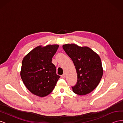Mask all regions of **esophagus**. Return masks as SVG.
Returning <instances> with one entry per match:
<instances>
[{
	"label": "esophagus",
	"instance_id": "1",
	"mask_svg": "<svg viewBox=\"0 0 123 123\" xmlns=\"http://www.w3.org/2000/svg\"><path fill=\"white\" fill-rule=\"evenodd\" d=\"M61 77H62V79H65V78H66V74H63L61 76Z\"/></svg>",
	"mask_w": 123,
	"mask_h": 123
}]
</instances>
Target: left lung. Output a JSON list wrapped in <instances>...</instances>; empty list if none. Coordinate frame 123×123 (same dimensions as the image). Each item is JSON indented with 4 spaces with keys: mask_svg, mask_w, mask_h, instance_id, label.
<instances>
[{
    "mask_svg": "<svg viewBox=\"0 0 123 123\" xmlns=\"http://www.w3.org/2000/svg\"><path fill=\"white\" fill-rule=\"evenodd\" d=\"M62 48L74 65L78 81L72 86L75 94L85 95L90 93L99 84L103 75V68L99 56L87 46L66 44Z\"/></svg>",
    "mask_w": 123,
    "mask_h": 123,
    "instance_id": "1",
    "label": "left lung"
}]
</instances>
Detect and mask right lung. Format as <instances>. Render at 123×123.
Segmentation results:
<instances>
[{
	"instance_id": "right-lung-1",
	"label": "right lung",
	"mask_w": 123,
	"mask_h": 123,
	"mask_svg": "<svg viewBox=\"0 0 123 123\" xmlns=\"http://www.w3.org/2000/svg\"><path fill=\"white\" fill-rule=\"evenodd\" d=\"M59 45H40L29 52L22 61L21 77L32 94L43 97L49 95L60 78L52 59Z\"/></svg>"
}]
</instances>
